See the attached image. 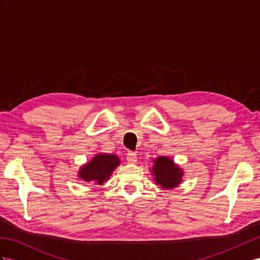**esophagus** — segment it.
<instances>
[{
    "label": "esophagus",
    "instance_id": "esophagus-1",
    "mask_svg": "<svg viewBox=\"0 0 260 260\" xmlns=\"http://www.w3.org/2000/svg\"><path fill=\"white\" fill-rule=\"evenodd\" d=\"M127 161L129 164H136L137 162V156L134 152H128L127 154Z\"/></svg>",
    "mask_w": 260,
    "mask_h": 260
}]
</instances>
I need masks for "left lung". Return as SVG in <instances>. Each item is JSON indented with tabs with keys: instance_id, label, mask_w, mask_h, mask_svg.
<instances>
[{
	"instance_id": "left-lung-1",
	"label": "left lung",
	"mask_w": 260,
	"mask_h": 260,
	"mask_svg": "<svg viewBox=\"0 0 260 260\" xmlns=\"http://www.w3.org/2000/svg\"><path fill=\"white\" fill-rule=\"evenodd\" d=\"M152 167L149 169L154 177L155 184L164 190H171L179 187L182 182L184 171L170 157L160 156L152 159Z\"/></svg>"
}]
</instances>
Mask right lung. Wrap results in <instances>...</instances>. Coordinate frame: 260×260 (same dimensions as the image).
<instances>
[{
  "label": "right lung",
  "mask_w": 260,
  "mask_h": 260,
  "mask_svg": "<svg viewBox=\"0 0 260 260\" xmlns=\"http://www.w3.org/2000/svg\"><path fill=\"white\" fill-rule=\"evenodd\" d=\"M121 160L115 154H96L91 160L82 165L78 171L79 179L86 183L102 185L109 180Z\"/></svg>",
  "instance_id": "obj_1"
}]
</instances>
